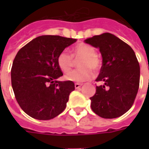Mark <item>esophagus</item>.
Instances as JSON below:
<instances>
[{
	"instance_id": "34e87169",
	"label": "esophagus",
	"mask_w": 149,
	"mask_h": 149,
	"mask_svg": "<svg viewBox=\"0 0 149 149\" xmlns=\"http://www.w3.org/2000/svg\"><path fill=\"white\" fill-rule=\"evenodd\" d=\"M82 85H83L82 84H78V83H76V84H75V88L79 89V87L82 86Z\"/></svg>"
}]
</instances>
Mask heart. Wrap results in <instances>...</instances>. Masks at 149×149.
I'll list each match as a JSON object with an SVG mask.
<instances>
[{"instance_id":"b5f03b06","label":"heart","mask_w":149,"mask_h":149,"mask_svg":"<svg viewBox=\"0 0 149 149\" xmlns=\"http://www.w3.org/2000/svg\"><path fill=\"white\" fill-rule=\"evenodd\" d=\"M73 58L81 59L78 63L79 69L69 72L65 77L67 80L77 83L87 81L91 79L93 72H98L101 66L100 58L96 55L95 49L86 43H79L73 48L72 55L63 50L57 57V64L63 72H68L74 65Z\"/></svg>"}]
</instances>
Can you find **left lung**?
Here are the masks:
<instances>
[{"label": "left lung", "instance_id": "8db88e82", "mask_svg": "<svg viewBox=\"0 0 149 149\" xmlns=\"http://www.w3.org/2000/svg\"><path fill=\"white\" fill-rule=\"evenodd\" d=\"M99 48L102 66L91 97V108L103 118H116L125 113L134 104L139 88L140 66L134 50L111 33L94 36L85 40Z\"/></svg>", "mask_w": 149, "mask_h": 149}]
</instances>
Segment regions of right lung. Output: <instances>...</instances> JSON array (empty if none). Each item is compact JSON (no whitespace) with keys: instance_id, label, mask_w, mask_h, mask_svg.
<instances>
[{"instance_id":"obj_1","label":"right lung","mask_w":149,"mask_h":149,"mask_svg":"<svg viewBox=\"0 0 149 149\" xmlns=\"http://www.w3.org/2000/svg\"><path fill=\"white\" fill-rule=\"evenodd\" d=\"M75 42L62 36H42L17 52L10 71L11 85L19 106L31 118L50 120L65 110L75 86L70 80H56L63 75L57 57Z\"/></svg>"}]
</instances>
